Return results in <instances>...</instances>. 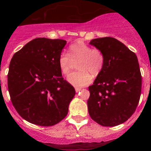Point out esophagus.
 Listing matches in <instances>:
<instances>
[{"instance_id": "esophagus-1", "label": "esophagus", "mask_w": 151, "mask_h": 151, "mask_svg": "<svg viewBox=\"0 0 151 151\" xmlns=\"http://www.w3.org/2000/svg\"><path fill=\"white\" fill-rule=\"evenodd\" d=\"M81 90H82V88H76V92H77V93H78V92H79Z\"/></svg>"}]
</instances>
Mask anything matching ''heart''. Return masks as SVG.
<instances>
[{
	"mask_svg": "<svg viewBox=\"0 0 151 151\" xmlns=\"http://www.w3.org/2000/svg\"><path fill=\"white\" fill-rule=\"evenodd\" d=\"M69 54L62 53L60 55L58 64L61 73L68 75L70 71V61L77 60L78 71L71 73L67 81L75 87H83L91 83L92 75L99 74L104 63V57L99 49H92L90 46L78 41L69 46Z\"/></svg>",
	"mask_w": 151,
	"mask_h": 151,
	"instance_id": "obj_1",
	"label": "heart"
}]
</instances>
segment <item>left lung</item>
Returning a JSON list of instances; mask_svg holds the SVG:
<instances>
[{
    "instance_id": "obj_1",
    "label": "left lung",
    "mask_w": 151,
    "mask_h": 151,
    "mask_svg": "<svg viewBox=\"0 0 151 151\" xmlns=\"http://www.w3.org/2000/svg\"><path fill=\"white\" fill-rule=\"evenodd\" d=\"M89 44L104 57L102 70L88 88L89 115L103 126L120 125L132 116L140 100L141 75L137 56L111 37L92 39Z\"/></svg>"
}]
</instances>
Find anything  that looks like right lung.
<instances>
[{
  "label": "right lung",
  "instance_id": "right-lung-1",
  "mask_svg": "<svg viewBox=\"0 0 151 151\" xmlns=\"http://www.w3.org/2000/svg\"><path fill=\"white\" fill-rule=\"evenodd\" d=\"M66 41L35 38L15 53L7 75L8 91L17 113L41 126L57 124L67 115L74 88L62 77L58 60Z\"/></svg>",
  "mask_w": 151,
  "mask_h": 151
}]
</instances>
